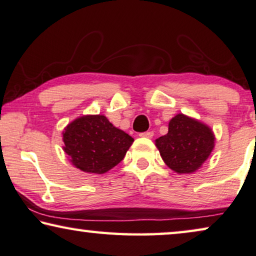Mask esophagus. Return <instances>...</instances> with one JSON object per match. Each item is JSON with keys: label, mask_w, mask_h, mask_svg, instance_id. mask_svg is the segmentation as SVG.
Instances as JSON below:
<instances>
[{"label": "esophagus", "mask_w": 256, "mask_h": 256, "mask_svg": "<svg viewBox=\"0 0 256 256\" xmlns=\"http://www.w3.org/2000/svg\"><path fill=\"white\" fill-rule=\"evenodd\" d=\"M152 136H154V133H152V131H147V132H142L140 133L139 136H141V138H152Z\"/></svg>", "instance_id": "34e87169"}]
</instances>
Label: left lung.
Listing matches in <instances>:
<instances>
[{"instance_id": "1", "label": "left lung", "mask_w": 256, "mask_h": 256, "mask_svg": "<svg viewBox=\"0 0 256 256\" xmlns=\"http://www.w3.org/2000/svg\"><path fill=\"white\" fill-rule=\"evenodd\" d=\"M163 161L178 174L196 172L215 146L212 128L201 122L178 114L169 122V131L155 140Z\"/></svg>"}]
</instances>
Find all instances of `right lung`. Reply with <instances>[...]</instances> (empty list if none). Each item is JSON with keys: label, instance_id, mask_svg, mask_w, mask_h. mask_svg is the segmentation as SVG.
<instances>
[{"label": "right lung", "instance_id": "obj_1", "mask_svg": "<svg viewBox=\"0 0 256 256\" xmlns=\"http://www.w3.org/2000/svg\"><path fill=\"white\" fill-rule=\"evenodd\" d=\"M63 141L72 164L84 172L100 174L116 166L134 140L106 116L86 115L64 128Z\"/></svg>", "mask_w": 256, "mask_h": 256}]
</instances>
